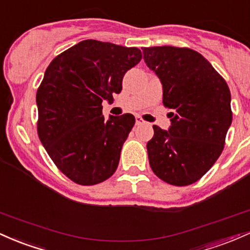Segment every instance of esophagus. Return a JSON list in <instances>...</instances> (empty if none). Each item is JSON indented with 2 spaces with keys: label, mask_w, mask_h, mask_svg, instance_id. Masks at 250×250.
Here are the masks:
<instances>
[{
  "label": "esophagus",
  "mask_w": 250,
  "mask_h": 250,
  "mask_svg": "<svg viewBox=\"0 0 250 250\" xmlns=\"http://www.w3.org/2000/svg\"><path fill=\"white\" fill-rule=\"evenodd\" d=\"M144 123H145V122L142 119V118L138 117V116L136 117V125H142V124H144Z\"/></svg>",
  "instance_id": "esophagus-1"
}]
</instances>
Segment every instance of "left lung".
<instances>
[{"label": "left lung", "mask_w": 250, "mask_h": 250, "mask_svg": "<svg viewBox=\"0 0 250 250\" xmlns=\"http://www.w3.org/2000/svg\"><path fill=\"white\" fill-rule=\"evenodd\" d=\"M145 63L163 86V104L170 108L169 130L153 125L147 142L150 167L172 186L195 183L222 153L231 125L230 91L203 55L172 46L143 48Z\"/></svg>", "instance_id": "left-lung-1"}]
</instances>
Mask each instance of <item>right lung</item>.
Listing matches in <instances>:
<instances>
[{"instance_id": "right-lung-1", "label": "right lung", "mask_w": 250, "mask_h": 250, "mask_svg": "<svg viewBox=\"0 0 250 250\" xmlns=\"http://www.w3.org/2000/svg\"><path fill=\"white\" fill-rule=\"evenodd\" d=\"M142 59L136 47L81 41L59 54L36 93L38 134L59 170L81 186L110 178L134 117L103 116L104 100L120 93L125 73Z\"/></svg>"}]
</instances>
